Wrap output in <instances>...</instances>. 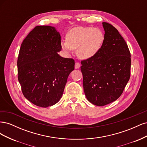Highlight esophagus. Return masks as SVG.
I'll return each instance as SVG.
<instances>
[{
  "instance_id": "esophagus-1",
  "label": "esophagus",
  "mask_w": 147,
  "mask_h": 147,
  "mask_svg": "<svg viewBox=\"0 0 147 147\" xmlns=\"http://www.w3.org/2000/svg\"><path fill=\"white\" fill-rule=\"evenodd\" d=\"M80 67V64L78 63H76L75 64V69H79Z\"/></svg>"
}]
</instances>
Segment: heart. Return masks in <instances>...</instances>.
Wrapping results in <instances>:
<instances>
[{"instance_id": "b5f03b06", "label": "heart", "mask_w": 147, "mask_h": 147, "mask_svg": "<svg viewBox=\"0 0 147 147\" xmlns=\"http://www.w3.org/2000/svg\"><path fill=\"white\" fill-rule=\"evenodd\" d=\"M104 41V35L97 28L77 27L66 35V42H62V48L67 53L77 50L80 58L88 59L99 51Z\"/></svg>"}]
</instances>
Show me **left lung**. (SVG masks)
I'll return each instance as SVG.
<instances>
[{
    "label": "left lung",
    "instance_id": "1",
    "mask_svg": "<svg viewBox=\"0 0 147 147\" xmlns=\"http://www.w3.org/2000/svg\"><path fill=\"white\" fill-rule=\"evenodd\" d=\"M104 41L99 51L81 62L83 89L91 103L104 106L121 95L131 75V53L118 30L102 23Z\"/></svg>",
    "mask_w": 147,
    "mask_h": 147
}]
</instances>
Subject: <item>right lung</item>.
Here are the masks:
<instances>
[{
  "label": "right lung",
  "mask_w": 147,
  "mask_h": 147,
  "mask_svg": "<svg viewBox=\"0 0 147 147\" xmlns=\"http://www.w3.org/2000/svg\"><path fill=\"white\" fill-rule=\"evenodd\" d=\"M61 48L60 34L50 26H36L21 44L18 77L24 96L35 105L52 106L63 96L75 62L58 55Z\"/></svg>",
  "instance_id": "obj_1"
}]
</instances>
